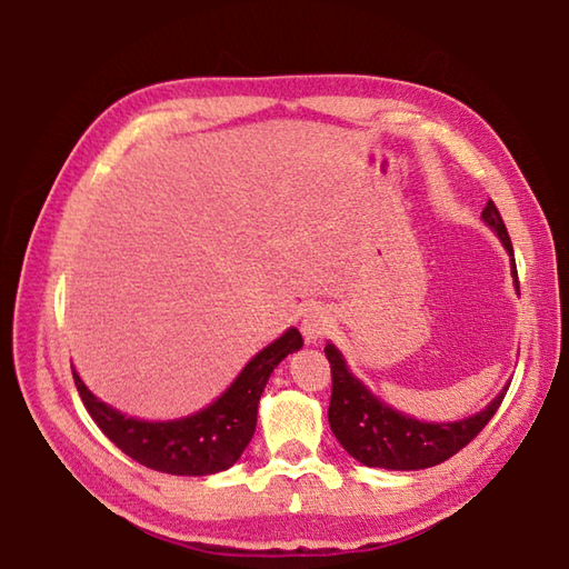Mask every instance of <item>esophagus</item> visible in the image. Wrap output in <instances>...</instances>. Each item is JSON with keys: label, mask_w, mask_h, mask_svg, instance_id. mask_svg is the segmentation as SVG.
Returning <instances> with one entry per match:
<instances>
[{"label": "esophagus", "mask_w": 569, "mask_h": 569, "mask_svg": "<svg viewBox=\"0 0 569 569\" xmlns=\"http://www.w3.org/2000/svg\"><path fill=\"white\" fill-rule=\"evenodd\" d=\"M332 328H335V318L330 316V310L322 306L310 308L303 316V320H300V330H303L306 342H312V345L320 342Z\"/></svg>", "instance_id": "1"}]
</instances>
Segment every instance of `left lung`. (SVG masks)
Returning a JSON list of instances; mask_svg holds the SVG:
<instances>
[{
	"label": "left lung",
	"mask_w": 569,
	"mask_h": 569,
	"mask_svg": "<svg viewBox=\"0 0 569 569\" xmlns=\"http://www.w3.org/2000/svg\"><path fill=\"white\" fill-rule=\"evenodd\" d=\"M481 220L501 239L506 253L511 257V276L518 293L513 247L497 204L491 200L481 212ZM325 355H328L332 367V398L328 410L330 428L345 450L367 467L410 471L445 462L477 438L509 391V383H506L489 406L467 418L447 422L418 420L386 403L365 381L355 377L345 355L332 342L325 345Z\"/></svg>",
	"instance_id": "8db88e82"
}]
</instances>
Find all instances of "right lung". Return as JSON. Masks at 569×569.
<instances>
[{
    "mask_svg": "<svg viewBox=\"0 0 569 569\" xmlns=\"http://www.w3.org/2000/svg\"><path fill=\"white\" fill-rule=\"evenodd\" d=\"M303 347V335L288 328L253 355L237 379L196 413L173 420H143L100 401L72 367L78 393L98 428L134 462L176 477H208L232 467L257 430L259 398L281 361Z\"/></svg>",
    "mask_w": 569,
    "mask_h": 569,
    "instance_id": "obj_1",
    "label": "right lung"
}]
</instances>
